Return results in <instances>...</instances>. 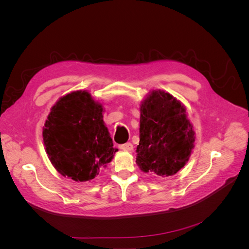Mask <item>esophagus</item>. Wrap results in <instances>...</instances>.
<instances>
[{"label": "esophagus", "mask_w": 249, "mask_h": 249, "mask_svg": "<svg viewBox=\"0 0 249 249\" xmlns=\"http://www.w3.org/2000/svg\"><path fill=\"white\" fill-rule=\"evenodd\" d=\"M119 148L124 150V152H132V150H133V144H132L131 142H127V143H124V144L119 145Z\"/></svg>", "instance_id": "obj_1"}]
</instances>
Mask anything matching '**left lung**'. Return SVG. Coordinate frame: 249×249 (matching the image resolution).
I'll return each instance as SVG.
<instances>
[{"mask_svg":"<svg viewBox=\"0 0 249 249\" xmlns=\"http://www.w3.org/2000/svg\"><path fill=\"white\" fill-rule=\"evenodd\" d=\"M136 163L143 172L170 177L189 160L195 132L184 105L163 90L149 91L140 105Z\"/></svg>","mask_w":249,"mask_h":249,"instance_id":"left-lung-1","label":"left lung"}]
</instances>
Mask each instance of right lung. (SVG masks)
<instances>
[{
  "instance_id": "add662e5",
  "label": "right lung",
  "mask_w": 249,
  "mask_h": 249,
  "mask_svg": "<svg viewBox=\"0 0 249 249\" xmlns=\"http://www.w3.org/2000/svg\"><path fill=\"white\" fill-rule=\"evenodd\" d=\"M103 105L86 90L61 96L52 107L42 137L53 166L76 182H87L117 152L103 120Z\"/></svg>"
}]
</instances>
